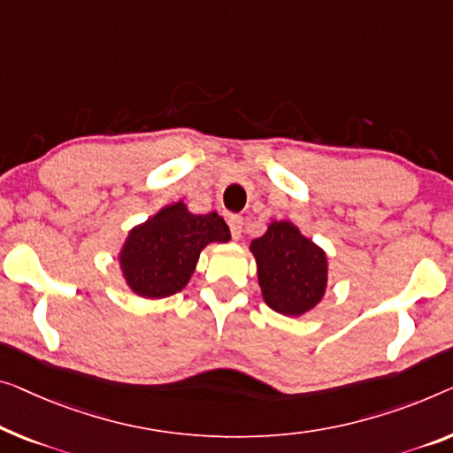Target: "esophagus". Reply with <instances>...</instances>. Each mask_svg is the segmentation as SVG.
<instances>
[{
    "label": "esophagus",
    "mask_w": 453,
    "mask_h": 453,
    "mask_svg": "<svg viewBox=\"0 0 453 453\" xmlns=\"http://www.w3.org/2000/svg\"><path fill=\"white\" fill-rule=\"evenodd\" d=\"M227 224H229V229H232L234 238L240 240L242 238V227H244V219H242L240 215H229Z\"/></svg>",
    "instance_id": "1"
}]
</instances>
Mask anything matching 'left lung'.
<instances>
[{
  "label": "left lung",
  "mask_w": 453,
  "mask_h": 453,
  "mask_svg": "<svg viewBox=\"0 0 453 453\" xmlns=\"http://www.w3.org/2000/svg\"><path fill=\"white\" fill-rule=\"evenodd\" d=\"M262 299L276 313L299 317L319 305L327 287V256L291 221H273L252 240Z\"/></svg>",
  "instance_id": "obj_1"
}]
</instances>
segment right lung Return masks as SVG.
<instances>
[{
	"label": "right lung",
	"mask_w": 453,
	"mask_h": 453,
	"mask_svg": "<svg viewBox=\"0 0 453 453\" xmlns=\"http://www.w3.org/2000/svg\"><path fill=\"white\" fill-rule=\"evenodd\" d=\"M229 238V227L218 213L195 215L177 201L130 229L119 252V268L132 293L162 299L187 287L201 250Z\"/></svg>",
	"instance_id": "1"
}]
</instances>
